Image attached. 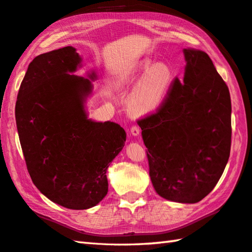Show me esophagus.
<instances>
[{"mask_svg":"<svg viewBox=\"0 0 252 252\" xmlns=\"http://www.w3.org/2000/svg\"><path fill=\"white\" fill-rule=\"evenodd\" d=\"M130 132L133 136H138L140 133V127L138 125H132L130 128Z\"/></svg>","mask_w":252,"mask_h":252,"instance_id":"34e87169","label":"esophagus"}]
</instances>
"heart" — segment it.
<instances>
[{
    "label": "heart",
    "mask_w": 252,
    "mask_h": 252,
    "mask_svg": "<svg viewBox=\"0 0 252 252\" xmlns=\"http://www.w3.org/2000/svg\"><path fill=\"white\" fill-rule=\"evenodd\" d=\"M139 84L129 97V110L135 114H147L162 105L171 89L174 74L168 65L158 63L152 65L150 61H143L133 68L129 76L130 81Z\"/></svg>",
    "instance_id": "1"
}]
</instances>
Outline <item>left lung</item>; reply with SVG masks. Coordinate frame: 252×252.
I'll list each match as a JSON object with an SVG mask.
<instances>
[{"mask_svg":"<svg viewBox=\"0 0 252 252\" xmlns=\"http://www.w3.org/2000/svg\"><path fill=\"white\" fill-rule=\"evenodd\" d=\"M185 77H175L162 105L138 120L149 175L164 199L196 203L213 190L232 143L227 85L202 51L185 49Z\"/></svg>","mask_w":252,"mask_h":252,"instance_id":"left-lung-1","label":"left lung"}]
</instances>
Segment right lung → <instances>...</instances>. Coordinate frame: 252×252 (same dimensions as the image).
I'll use <instances>...</instances> for the list:
<instances>
[{
    "label": "right lung",
    "mask_w": 252,
    "mask_h": 252,
    "mask_svg": "<svg viewBox=\"0 0 252 252\" xmlns=\"http://www.w3.org/2000/svg\"><path fill=\"white\" fill-rule=\"evenodd\" d=\"M80 56L73 47L38 55L17 94L15 117L33 184L62 207L85 210L107 193L106 169L124 147L126 132L113 122L87 119L89 79L75 76Z\"/></svg>",
    "instance_id": "add662e5"
}]
</instances>
